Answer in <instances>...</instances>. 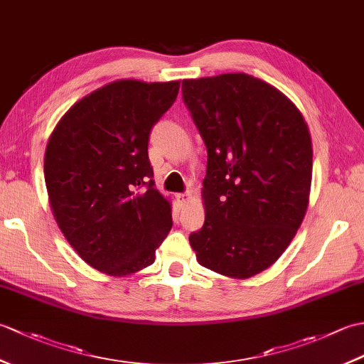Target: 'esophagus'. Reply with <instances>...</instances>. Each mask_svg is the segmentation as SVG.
<instances>
[{
  "label": "esophagus",
  "mask_w": 364,
  "mask_h": 364,
  "mask_svg": "<svg viewBox=\"0 0 364 364\" xmlns=\"http://www.w3.org/2000/svg\"><path fill=\"white\" fill-rule=\"evenodd\" d=\"M191 200V192H184V194H178V202L181 205H186Z\"/></svg>",
  "instance_id": "obj_1"
}]
</instances>
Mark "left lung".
Instances as JSON below:
<instances>
[{"label": "left lung", "mask_w": 364, "mask_h": 364, "mask_svg": "<svg viewBox=\"0 0 364 364\" xmlns=\"http://www.w3.org/2000/svg\"><path fill=\"white\" fill-rule=\"evenodd\" d=\"M181 90L208 151L205 223L189 242L203 267L253 277L282 257L304 220L310 131L288 97L250 75L184 80Z\"/></svg>", "instance_id": "8db88e82"}]
</instances>
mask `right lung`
Wrapping results in <instances>:
<instances>
[{
  "label": "right lung",
  "mask_w": 364,
  "mask_h": 364,
  "mask_svg": "<svg viewBox=\"0 0 364 364\" xmlns=\"http://www.w3.org/2000/svg\"><path fill=\"white\" fill-rule=\"evenodd\" d=\"M178 90V81H114L75 103L46 145L54 219L100 272L122 277L153 264L172 228V208L154 188L149 139Z\"/></svg>",
  "instance_id": "right-lung-1"
}]
</instances>
